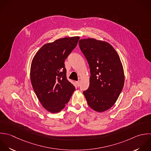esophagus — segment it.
<instances>
[{
  "label": "esophagus",
  "instance_id": "obj_1",
  "mask_svg": "<svg viewBox=\"0 0 151 151\" xmlns=\"http://www.w3.org/2000/svg\"><path fill=\"white\" fill-rule=\"evenodd\" d=\"M76 85H77L78 86H79V85H80V81H79L76 82Z\"/></svg>",
  "mask_w": 151,
  "mask_h": 151
}]
</instances>
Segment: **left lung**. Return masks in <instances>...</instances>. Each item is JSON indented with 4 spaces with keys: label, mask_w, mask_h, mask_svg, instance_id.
I'll return each instance as SVG.
<instances>
[{
    "label": "left lung",
    "mask_w": 151,
    "mask_h": 151,
    "mask_svg": "<svg viewBox=\"0 0 151 151\" xmlns=\"http://www.w3.org/2000/svg\"><path fill=\"white\" fill-rule=\"evenodd\" d=\"M79 44L91 75L89 87L83 93L91 109L105 112L115 104L124 85L120 58L113 46L105 41L88 38L81 39Z\"/></svg>",
    "instance_id": "left-lung-1"
}]
</instances>
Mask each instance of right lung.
<instances>
[{"instance_id": "right-lung-1", "label": "right lung", "mask_w": 151, "mask_h": 151, "mask_svg": "<svg viewBox=\"0 0 151 151\" xmlns=\"http://www.w3.org/2000/svg\"><path fill=\"white\" fill-rule=\"evenodd\" d=\"M79 36L63 37L45 44L34 56L30 81L42 106L48 112H60L75 90L66 78L65 60L76 46Z\"/></svg>"}]
</instances>
